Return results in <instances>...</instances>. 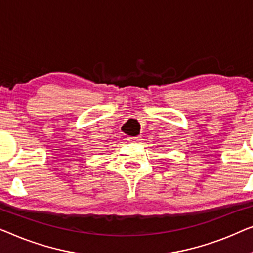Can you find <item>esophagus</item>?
Masks as SVG:
<instances>
[{"label":"esophagus","instance_id":"1","mask_svg":"<svg viewBox=\"0 0 253 253\" xmlns=\"http://www.w3.org/2000/svg\"><path fill=\"white\" fill-rule=\"evenodd\" d=\"M128 140H129L130 142H140L142 138H141V136H131V137H128Z\"/></svg>","mask_w":253,"mask_h":253}]
</instances>
